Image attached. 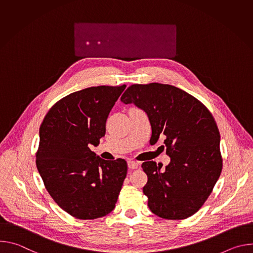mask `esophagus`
Masks as SVG:
<instances>
[{
	"label": "esophagus",
	"mask_w": 253,
	"mask_h": 253,
	"mask_svg": "<svg viewBox=\"0 0 253 253\" xmlns=\"http://www.w3.org/2000/svg\"><path fill=\"white\" fill-rule=\"evenodd\" d=\"M138 166H139V164H138L137 162H135V161H133V160H129V161H128V167H129L130 169H137Z\"/></svg>",
	"instance_id": "esophagus-1"
}]
</instances>
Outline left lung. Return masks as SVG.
Listing matches in <instances>:
<instances>
[{
  "label": "left lung",
  "mask_w": 253,
  "mask_h": 253,
  "mask_svg": "<svg viewBox=\"0 0 253 253\" xmlns=\"http://www.w3.org/2000/svg\"><path fill=\"white\" fill-rule=\"evenodd\" d=\"M145 112L155 144L164 138L170 163L161 171L154 161L142 164L148 181L143 193L161 218L179 220L193 215L210 195L222 170L220 134L207 108L172 85L134 84L121 96Z\"/></svg>",
  "instance_id": "left-lung-1"
}]
</instances>
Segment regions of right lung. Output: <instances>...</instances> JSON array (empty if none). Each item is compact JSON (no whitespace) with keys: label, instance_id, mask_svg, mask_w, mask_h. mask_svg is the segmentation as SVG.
<instances>
[{"label":"right lung","instance_id":"obj_1","mask_svg":"<svg viewBox=\"0 0 253 253\" xmlns=\"http://www.w3.org/2000/svg\"><path fill=\"white\" fill-rule=\"evenodd\" d=\"M126 85L97 86L58 101L40 126L36 164L54 201L78 219L114 208L127 174L124 159L107 161L90 150L106 133V120Z\"/></svg>","mask_w":253,"mask_h":253}]
</instances>
